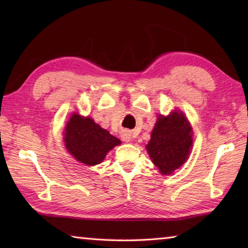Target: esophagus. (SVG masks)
<instances>
[{
  "instance_id": "1",
  "label": "esophagus",
  "mask_w": 248,
  "mask_h": 248,
  "mask_svg": "<svg viewBox=\"0 0 248 248\" xmlns=\"http://www.w3.org/2000/svg\"><path fill=\"white\" fill-rule=\"evenodd\" d=\"M121 139L124 141H130L132 140V136H131V132L129 130H124L123 132H121Z\"/></svg>"
}]
</instances>
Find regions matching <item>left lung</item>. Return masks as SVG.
I'll return each mask as SVG.
<instances>
[{
  "mask_svg": "<svg viewBox=\"0 0 248 248\" xmlns=\"http://www.w3.org/2000/svg\"><path fill=\"white\" fill-rule=\"evenodd\" d=\"M192 134L191 124L180 110L157 116L146 149L161 173L170 175L186 163L193 146Z\"/></svg>",
  "mask_w": 248,
  "mask_h": 248,
  "instance_id": "left-lung-1",
  "label": "left lung"
}]
</instances>
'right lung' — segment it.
Listing matches in <instances>:
<instances>
[{"label": "right lung", "instance_id": "right-lung-1", "mask_svg": "<svg viewBox=\"0 0 248 248\" xmlns=\"http://www.w3.org/2000/svg\"><path fill=\"white\" fill-rule=\"evenodd\" d=\"M68 152L78 162L89 166L100 164L108 152L121 141L89 118L73 113L64 130Z\"/></svg>", "mask_w": 248, "mask_h": 248}]
</instances>
